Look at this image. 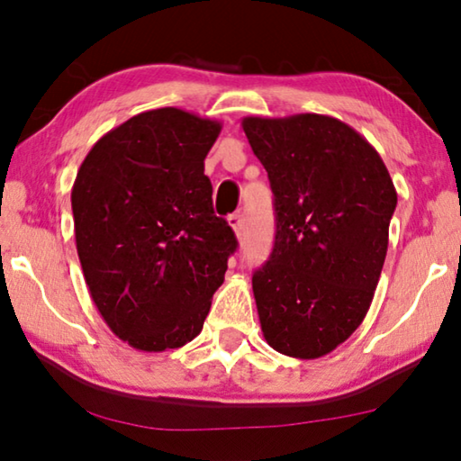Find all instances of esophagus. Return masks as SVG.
I'll return each instance as SVG.
<instances>
[{
  "mask_svg": "<svg viewBox=\"0 0 461 461\" xmlns=\"http://www.w3.org/2000/svg\"><path fill=\"white\" fill-rule=\"evenodd\" d=\"M228 223H230V228L238 233V236H241V231H244V215H241V213H231L228 217Z\"/></svg>",
  "mask_w": 461,
  "mask_h": 461,
  "instance_id": "1",
  "label": "esophagus"
}]
</instances>
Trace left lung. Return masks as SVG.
I'll list each match as a JSON object with an SVG mask.
<instances>
[{
	"label": "left lung",
	"instance_id": "left-lung-1",
	"mask_svg": "<svg viewBox=\"0 0 461 461\" xmlns=\"http://www.w3.org/2000/svg\"><path fill=\"white\" fill-rule=\"evenodd\" d=\"M241 128L275 193V248L252 276L264 339L315 360L368 313L396 189L368 140L330 115H252Z\"/></svg>",
	"mask_w": 461,
	"mask_h": 461
}]
</instances>
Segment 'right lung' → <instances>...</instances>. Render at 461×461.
<instances>
[{"label": "right lung", "instance_id": "add662e5", "mask_svg": "<svg viewBox=\"0 0 461 461\" xmlns=\"http://www.w3.org/2000/svg\"><path fill=\"white\" fill-rule=\"evenodd\" d=\"M220 131L183 109H150L99 138L77 173L85 283L109 330L142 352L197 338L238 248L203 162Z\"/></svg>", "mask_w": 461, "mask_h": 461}]
</instances>
